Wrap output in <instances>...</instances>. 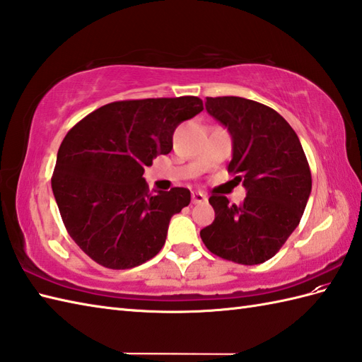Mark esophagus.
Listing matches in <instances>:
<instances>
[{
	"label": "esophagus",
	"instance_id": "1",
	"mask_svg": "<svg viewBox=\"0 0 362 362\" xmlns=\"http://www.w3.org/2000/svg\"><path fill=\"white\" fill-rule=\"evenodd\" d=\"M191 199H193V204H202L206 201V196L202 194L201 191H193V194H191Z\"/></svg>",
	"mask_w": 362,
	"mask_h": 362
}]
</instances>
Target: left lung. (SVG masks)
I'll use <instances>...</instances> for the list:
<instances>
[{"label":"left lung","instance_id":"1","mask_svg":"<svg viewBox=\"0 0 362 362\" xmlns=\"http://www.w3.org/2000/svg\"><path fill=\"white\" fill-rule=\"evenodd\" d=\"M206 112L228 129L233 157L228 173L243 180L241 205L213 194V224L201 238L214 255L238 264L271 259L298 226L311 193V171L288 121L271 107L238 96L206 98Z\"/></svg>","mask_w":362,"mask_h":362}]
</instances>
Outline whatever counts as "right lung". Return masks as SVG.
<instances>
[{"label":"right lung","mask_w":362,"mask_h":362,"mask_svg":"<svg viewBox=\"0 0 362 362\" xmlns=\"http://www.w3.org/2000/svg\"><path fill=\"white\" fill-rule=\"evenodd\" d=\"M202 110L197 96L117 101L66 134L52 193L66 232L98 264L130 269L163 247L169 221L189 204L191 193L175 187L152 194L144 166L171 152L175 127Z\"/></svg>","instance_id":"add662e5"}]
</instances>
